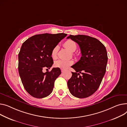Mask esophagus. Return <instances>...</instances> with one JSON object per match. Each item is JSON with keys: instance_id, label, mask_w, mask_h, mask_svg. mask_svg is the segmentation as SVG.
<instances>
[{"instance_id": "1", "label": "esophagus", "mask_w": 127, "mask_h": 127, "mask_svg": "<svg viewBox=\"0 0 127 127\" xmlns=\"http://www.w3.org/2000/svg\"><path fill=\"white\" fill-rule=\"evenodd\" d=\"M61 72H63L64 71V70H63V69H61Z\"/></svg>"}]
</instances>
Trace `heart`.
Masks as SVG:
<instances>
[{
	"mask_svg": "<svg viewBox=\"0 0 127 127\" xmlns=\"http://www.w3.org/2000/svg\"><path fill=\"white\" fill-rule=\"evenodd\" d=\"M64 46L70 50L71 52H74L77 49V44L75 42L69 39L66 41L64 43ZM59 46L56 45L54 47L52 50L51 57L53 59H55L57 57V53L58 51ZM73 64V61L72 60H59L56 61L54 63V66L57 68H59L62 69H66L68 66H70Z\"/></svg>",
	"mask_w": 127,
	"mask_h": 127,
	"instance_id": "obj_1",
	"label": "heart"
}]
</instances>
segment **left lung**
I'll return each instance as SVG.
<instances>
[{
	"label": "left lung",
	"mask_w": 127,
	"mask_h": 127,
	"mask_svg": "<svg viewBox=\"0 0 127 127\" xmlns=\"http://www.w3.org/2000/svg\"><path fill=\"white\" fill-rule=\"evenodd\" d=\"M69 38L79 44L82 57L71 66L75 72H72V77L67 82V85L72 95L86 98L94 94L102 82L108 61L107 50L105 46L95 38L70 35L67 37Z\"/></svg>",
	"instance_id": "8db88e82"
}]
</instances>
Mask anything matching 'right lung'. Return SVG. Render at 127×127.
Returning a JSON list of instances; mask_svg holds the SVG:
<instances>
[{"mask_svg": "<svg viewBox=\"0 0 127 127\" xmlns=\"http://www.w3.org/2000/svg\"><path fill=\"white\" fill-rule=\"evenodd\" d=\"M66 36L64 33L36 35L22 44L18 54V71L24 88L32 96L42 98L52 92L61 70L57 67L45 73L42 70L52 66V50Z\"/></svg>", "mask_w": 127, "mask_h": 127, "instance_id": "obj_1", "label": "right lung"}]
</instances>
